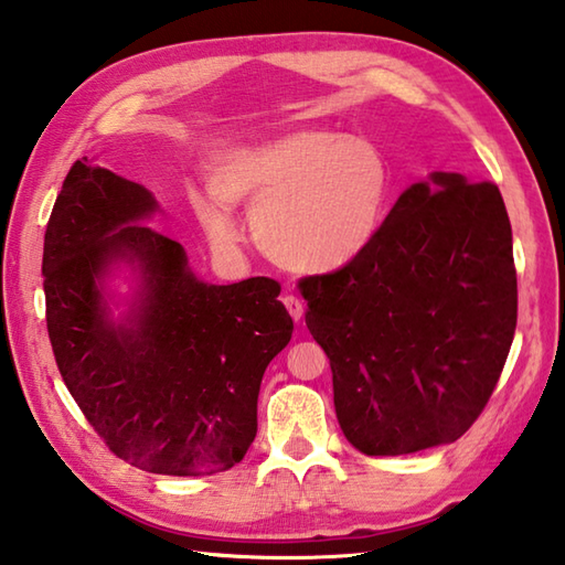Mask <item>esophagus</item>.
Masks as SVG:
<instances>
[{"mask_svg":"<svg viewBox=\"0 0 565 565\" xmlns=\"http://www.w3.org/2000/svg\"><path fill=\"white\" fill-rule=\"evenodd\" d=\"M281 301H284V306H286V311H289L291 318L298 323V320L303 318V301H301V298L294 296V294H286V296L281 298Z\"/></svg>","mask_w":565,"mask_h":565,"instance_id":"34e87169","label":"esophagus"}]
</instances>
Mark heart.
I'll use <instances>...</instances> for the list:
<instances>
[{
	"mask_svg": "<svg viewBox=\"0 0 565 565\" xmlns=\"http://www.w3.org/2000/svg\"><path fill=\"white\" fill-rule=\"evenodd\" d=\"M207 183L213 198L193 195L191 203L215 242L237 235L222 203H249L254 239L276 264L328 274L377 237L392 171L377 143L303 127L223 151Z\"/></svg>",
	"mask_w": 565,
	"mask_h": 565,
	"instance_id": "obj_1",
	"label": "heart"
}]
</instances>
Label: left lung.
I'll return each mask as SVG.
<instances>
[{"label":"left lung","instance_id":"1","mask_svg":"<svg viewBox=\"0 0 565 565\" xmlns=\"http://www.w3.org/2000/svg\"><path fill=\"white\" fill-rule=\"evenodd\" d=\"M298 289L350 444L364 456L452 444L488 406L514 340L500 188L430 173L399 195L358 259L303 276Z\"/></svg>","mask_w":565,"mask_h":565}]
</instances>
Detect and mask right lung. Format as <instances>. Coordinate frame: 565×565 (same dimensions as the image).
Returning a JSON list of instances; mask_svg holds the SVG:
<instances>
[{"label": "right lung", "mask_w": 565, "mask_h": 565, "mask_svg": "<svg viewBox=\"0 0 565 565\" xmlns=\"http://www.w3.org/2000/svg\"><path fill=\"white\" fill-rule=\"evenodd\" d=\"M147 188L75 161L43 237L46 326L61 377L87 424L129 466L213 475L257 436L267 364L294 320L269 276L215 286L195 279L179 242L141 225ZM125 258L142 271L127 324L106 316L102 276Z\"/></svg>", "instance_id": "obj_1"}]
</instances>
